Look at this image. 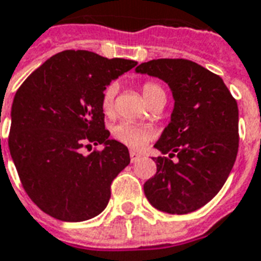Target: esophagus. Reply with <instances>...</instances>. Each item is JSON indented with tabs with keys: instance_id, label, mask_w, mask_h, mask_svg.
I'll list each match as a JSON object with an SVG mask.
<instances>
[{
	"instance_id": "esophagus-1",
	"label": "esophagus",
	"mask_w": 261,
	"mask_h": 261,
	"mask_svg": "<svg viewBox=\"0 0 261 261\" xmlns=\"http://www.w3.org/2000/svg\"><path fill=\"white\" fill-rule=\"evenodd\" d=\"M129 155H130V161L132 162H135V161H138L139 158H140V154H139L138 151H133V150H130V152H129Z\"/></svg>"
}]
</instances>
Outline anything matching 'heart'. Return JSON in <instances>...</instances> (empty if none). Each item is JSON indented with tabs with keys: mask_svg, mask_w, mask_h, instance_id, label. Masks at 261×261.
Returning <instances> with one entry per match:
<instances>
[{
	"mask_svg": "<svg viewBox=\"0 0 261 261\" xmlns=\"http://www.w3.org/2000/svg\"><path fill=\"white\" fill-rule=\"evenodd\" d=\"M160 93H165V92L161 86L155 85V84H144L143 85V96H144L147 103H150ZM115 95H117V85H114V84L107 86L103 92L101 109H103L106 115H111L114 113ZM113 135L117 140L126 144V146L132 147V148H142L151 139L152 130L130 122H119L113 129Z\"/></svg>",
	"mask_w": 261,
	"mask_h": 261,
	"instance_id": "b5f03b06",
	"label": "heart"
}]
</instances>
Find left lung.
I'll use <instances>...</instances> for the list:
<instances>
[{"label": "left lung", "mask_w": 261, "mask_h": 261, "mask_svg": "<svg viewBox=\"0 0 261 261\" xmlns=\"http://www.w3.org/2000/svg\"><path fill=\"white\" fill-rule=\"evenodd\" d=\"M168 84L170 121L154 144L156 173L144 183L161 212L186 215L206 205L226 183L238 152V106L219 75L186 59H155L135 70ZM178 156L176 163L170 160Z\"/></svg>", "instance_id": "obj_1"}]
</instances>
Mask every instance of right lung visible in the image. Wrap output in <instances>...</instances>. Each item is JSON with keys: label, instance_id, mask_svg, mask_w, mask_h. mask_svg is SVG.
<instances>
[{"label": "right lung", "instance_id": "right-lung-1", "mask_svg": "<svg viewBox=\"0 0 261 261\" xmlns=\"http://www.w3.org/2000/svg\"><path fill=\"white\" fill-rule=\"evenodd\" d=\"M138 64L89 50L48 59L17 89L9 151L31 201L62 221H84L109 203L110 186L130 162L128 147L110 139L101 97L110 82ZM103 150L88 156L85 144Z\"/></svg>", "mask_w": 261, "mask_h": 261}]
</instances>
